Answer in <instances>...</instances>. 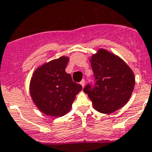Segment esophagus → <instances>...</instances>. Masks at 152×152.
<instances>
[{
	"label": "esophagus",
	"instance_id": "34e87169",
	"mask_svg": "<svg viewBox=\"0 0 152 152\" xmlns=\"http://www.w3.org/2000/svg\"><path fill=\"white\" fill-rule=\"evenodd\" d=\"M80 84H81V86H82L83 87H84V86H85V80H82V81L80 82Z\"/></svg>",
	"mask_w": 152,
	"mask_h": 152
}]
</instances>
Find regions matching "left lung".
Segmentation results:
<instances>
[{"label":"left lung","instance_id":"1","mask_svg":"<svg viewBox=\"0 0 152 152\" xmlns=\"http://www.w3.org/2000/svg\"><path fill=\"white\" fill-rule=\"evenodd\" d=\"M94 83H88V94L94 109L111 113L127 104L134 87V75L125 62L115 55L99 49L90 59Z\"/></svg>","mask_w":152,"mask_h":152}]
</instances>
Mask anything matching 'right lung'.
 Wrapping results in <instances>:
<instances>
[{"mask_svg": "<svg viewBox=\"0 0 152 152\" xmlns=\"http://www.w3.org/2000/svg\"><path fill=\"white\" fill-rule=\"evenodd\" d=\"M68 57L62 56L39 67L30 82V94L39 110L52 117H62L72 108L76 95L82 90L66 72Z\"/></svg>", "mask_w": 152, "mask_h": 152, "instance_id": "right-lung-1", "label": "right lung"}]
</instances>
